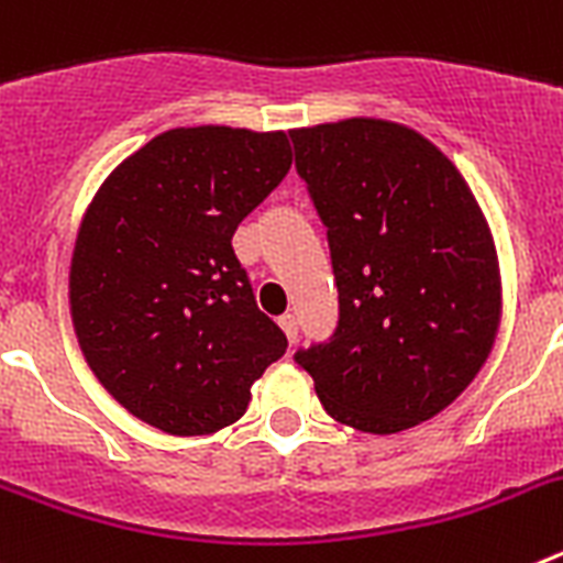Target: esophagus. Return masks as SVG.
<instances>
[{"label":"esophagus","mask_w":563,"mask_h":563,"mask_svg":"<svg viewBox=\"0 0 563 563\" xmlns=\"http://www.w3.org/2000/svg\"><path fill=\"white\" fill-rule=\"evenodd\" d=\"M278 327L285 330L287 341H290V343L298 341V321H296V316H292V312H285V316L278 318Z\"/></svg>","instance_id":"obj_1"}]
</instances>
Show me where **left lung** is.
Masks as SVG:
<instances>
[{"instance_id":"8db88e82","label":"left lung","mask_w":563,"mask_h":563,"mask_svg":"<svg viewBox=\"0 0 563 563\" xmlns=\"http://www.w3.org/2000/svg\"><path fill=\"white\" fill-rule=\"evenodd\" d=\"M290 137L338 285L335 332L292 357L338 422L411 429L454 402L494 346L485 217L454 163L400 123L352 118Z\"/></svg>"}]
</instances>
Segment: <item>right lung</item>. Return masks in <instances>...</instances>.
Returning <instances> with one entry per match:
<instances>
[{"label":"right lung","mask_w":563,"mask_h":563,"mask_svg":"<svg viewBox=\"0 0 563 563\" xmlns=\"http://www.w3.org/2000/svg\"><path fill=\"white\" fill-rule=\"evenodd\" d=\"M290 163L285 132L172 129L89 206L69 267L73 324L103 389L154 429H225L285 355L231 239Z\"/></svg>","instance_id":"right-lung-1"}]
</instances>
